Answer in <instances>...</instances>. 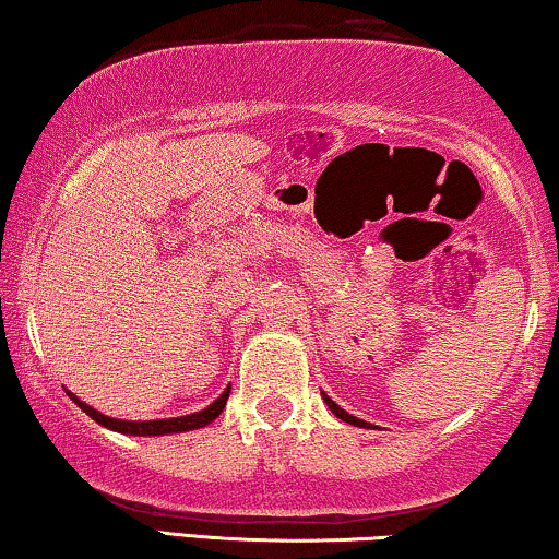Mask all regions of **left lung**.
<instances>
[{"label":"left lung","mask_w":559,"mask_h":559,"mask_svg":"<svg viewBox=\"0 0 559 559\" xmlns=\"http://www.w3.org/2000/svg\"><path fill=\"white\" fill-rule=\"evenodd\" d=\"M322 397H324V402H328V407L332 409V413H335L337 418H341V420L350 423V426H358V428H369V426H371V423H366V420H358L356 415H348V413H345V409H343L341 405H335V402H332V400L328 397V394H322Z\"/></svg>","instance_id":"8db88e82"}]
</instances>
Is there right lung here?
Instances as JSON below:
<instances>
[{
	"label": "right lung",
	"instance_id": "add662e5",
	"mask_svg": "<svg viewBox=\"0 0 559 559\" xmlns=\"http://www.w3.org/2000/svg\"><path fill=\"white\" fill-rule=\"evenodd\" d=\"M229 390H231V386H227L222 397L211 402L206 409H198V413H193V415H180V418H162V420H118V418H108V415L97 413L95 407H90L87 402L74 397V394L69 390H67V394L84 409V413L90 415L92 420L100 423V426L110 428V430H118V433H126V436H167V433H182V430L203 428V426H209L211 420H216L218 415H222L224 405H227Z\"/></svg>",
	"mask_w": 559,
	"mask_h": 559
}]
</instances>
